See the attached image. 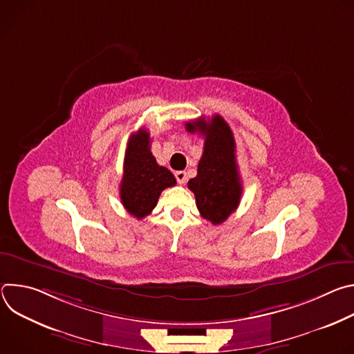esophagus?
<instances>
[{
    "mask_svg": "<svg viewBox=\"0 0 354 354\" xmlns=\"http://www.w3.org/2000/svg\"><path fill=\"white\" fill-rule=\"evenodd\" d=\"M175 178H176L178 183L183 185L186 182V172L185 171H178V172H175Z\"/></svg>",
    "mask_w": 354,
    "mask_h": 354,
    "instance_id": "1",
    "label": "esophagus"
}]
</instances>
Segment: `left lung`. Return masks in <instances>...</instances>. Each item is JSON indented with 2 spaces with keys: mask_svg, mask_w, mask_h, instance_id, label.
Masks as SVG:
<instances>
[{
  "mask_svg": "<svg viewBox=\"0 0 354 354\" xmlns=\"http://www.w3.org/2000/svg\"><path fill=\"white\" fill-rule=\"evenodd\" d=\"M186 130L205 137L197 175L187 182V187L194 193L201 217L218 225L236 210L242 196L234 134L220 115H214L212 120L200 118L187 122Z\"/></svg>",
  "mask_w": 354,
  "mask_h": 354,
  "instance_id": "1",
  "label": "left lung"
}]
</instances>
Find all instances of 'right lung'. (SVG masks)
<instances>
[{"mask_svg":"<svg viewBox=\"0 0 354 354\" xmlns=\"http://www.w3.org/2000/svg\"><path fill=\"white\" fill-rule=\"evenodd\" d=\"M149 142L148 130L140 129L131 134L124 156L120 200L127 213L137 220L154 210L164 189L176 185L172 172L157 164Z\"/></svg>","mask_w":354,"mask_h":354,"instance_id":"add662e5","label":"right lung"}]
</instances>
